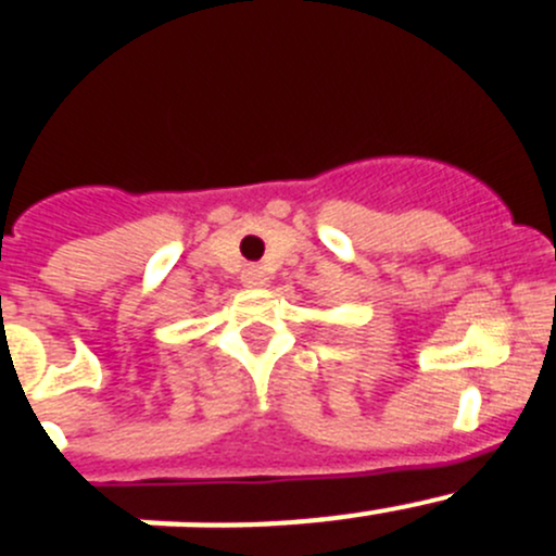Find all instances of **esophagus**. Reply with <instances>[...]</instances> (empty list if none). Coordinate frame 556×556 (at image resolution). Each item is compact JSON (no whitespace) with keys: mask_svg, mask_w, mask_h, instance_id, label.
Wrapping results in <instances>:
<instances>
[{"mask_svg":"<svg viewBox=\"0 0 556 556\" xmlns=\"http://www.w3.org/2000/svg\"><path fill=\"white\" fill-rule=\"evenodd\" d=\"M266 282H268V277H266V271H263V266H247L242 271L244 288H263Z\"/></svg>","mask_w":556,"mask_h":556,"instance_id":"esophagus-1","label":"esophagus"}]
</instances>
